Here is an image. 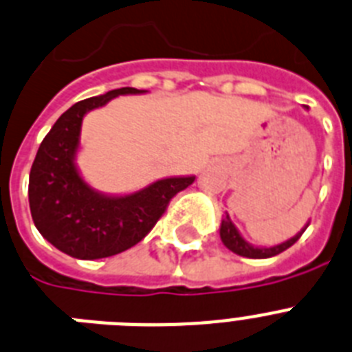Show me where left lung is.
I'll return each instance as SVG.
<instances>
[{
    "label": "left lung",
    "mask_w": 352,
    "mask_h": 352,
    "mask_svg": "<svg viewBox=\"0 0 352 352\" xmlns=\"http://www.w3.org/2000/svg\"><path fill=\"white\" fill-rule=\"evenodd\" d=\"M308 228V222H306L305 226H302L301 231H297L296 235L292 239L285 240L281 244H276V245H253L251 242L242 236V233L239 231V228L233 224V221L230 219V215H224L221 221V228H219V235H221L222 244L226 245L230 251H233L235 254L239 256H245V258H270V256H276V254L283 253L285 249H288L290 245H294L299 240V236L302 235V231Z\"/></svg>",
    "instance_id": "8db88e82"
}]
</instances>
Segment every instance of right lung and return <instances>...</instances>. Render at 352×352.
<instances>
[{
	"label": "right lung",
	"instance_id": "obj_1",
	"mask_svg": "<svg viewBox=\"0 0 352 352\" xmlns=\"http://www.w3.org/2000/svg\"><path fill=\"white\" fill-rule=\"evenodd\" d=\"M122 87L73 104L44 137L30 170V212L44 239L78 260H98L133 248L151 231L169 201L196 179L169 176L130 194H107L85 182L76 158L89 112L113 98L146 94Z\"/></svg>",
	"mask_w": 352,
	"mask_h": 352
}]
</instances>
